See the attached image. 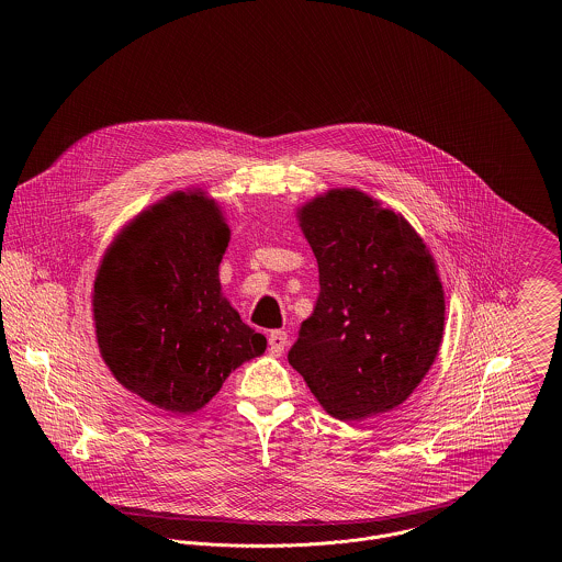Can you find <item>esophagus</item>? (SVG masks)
I'll return each mask as SVG.
<instances>
[{"label":"esophagus","mask_w":562,"mask_h":562,"mask_svg":"<svg viewBox=\"0 0 562 562\" xmlns=\"http://www.w3.org/2000/svg\"><path fill=\"white\" fill-rule=\"evenodd\" d=\"M286 344H289V335H286L284 330H273V333H269V353H271V356H282Z\"/></svg>","instance_id":"obj_1"}]
</instances>
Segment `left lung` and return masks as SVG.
<instances>
[{
  "instance_id": "obj_1",
  "label": "left lung",
  "mask_w": 562,
  "mask_h": 562,
  "mask_svg": "<svg viewBox=\"0 0 562 562\" xmlns=\"http://www.w3.org/2000/svg\"><path fill=\"white\" fill-rule=\"evenodd\" d=\"M296 218L321 294L289 362L335 419L387 413L415 392L442 344L436 261L401 213L360 189H328Z\"/></svg>"
}]
</instances>
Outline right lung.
<instances>
[{"instance_id":"1","label":"right lung","mask_w":562,"mask_h":562,"mask_svg":"<svg viewBox=\"0 0 562 562\" xmlns=\"http://www.w3.org/2000/svg\"><path fill=\"white\" fill-rule=\"evenodd\" d=\"M229 236L213 198L175 191L124 225L97 269L101 358L117 383L166 413L200 411L268 348L221 293Z\"/></svg>"}]
</instances>
